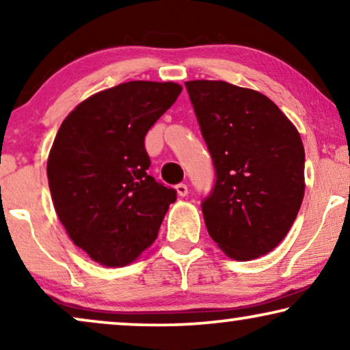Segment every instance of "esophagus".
<instances>
[{
    "instance_id": "34e87169",
    "label": "esophagus",
    "mask_w": 350,
    "mask_h": 350,
    "mask_svg": "<svg viewBox=\"0 0 350 350\" xmlns=\"http://www.w3.org/2000/svg\"><path fill=\"white\" fill-rule=\"evenodd\" d=\"M176 193H178L180 198H185V196H188V186H186L185 183H178L175 186Z\"/></svg>"
}]
</instances>
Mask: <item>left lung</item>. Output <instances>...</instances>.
<instances>
[{
  "instance_id": "obj_1",
  "label": "left lung",
  "mask_w": 350,
  "mask_h": 350,
  "mask_svg": "<svg viewBox=\"0 0 350 350\" xmlns=\"http://www.w3.org/2000/svg\"><path fill=\"white\" fill-rule=\"evenodd\" d=\"M185 85L215 169L200 204L208 236L234 260L266 255L284 241L303 202L299 133L256 90L205 79Z\"/></svg>"
}]
</instances>
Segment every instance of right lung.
Returning <instances> with one entry per match:
<instances>
[{
	"label": "right lung",
	"mask_w": 350,
	"mask_h": 350,
	"mask_svg": "<svg viewBox=\"0 0 350 350\" xmlns=\"http://www.w3.org/2000/svg\"><path fill=\"white\" fill-rule=\"evenodd\" d=\"M181 92L175 83L131 81L79 103L47 161L55 212L76 245L108 267L156 241L176 191L150 175L145 135Z\"/></svg>",
	"instance_id": "add662e5"
}]
</instances>
